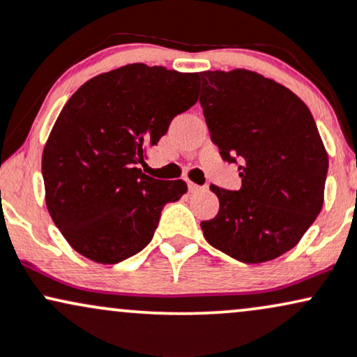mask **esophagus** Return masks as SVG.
I'll use <instances>...</instances> for the list:
<instances>
[{
    "instance_id": "esophagus-1",
    "label": "esophagus",
    "mask_w": 357,
    "mask_h": 357,
    "mask_svg": "<svg viewBox=\"0 0 357 357\" xmlns=\"http://www.w3.org/2000/svg\"><path fill=\"white\" fill-rule=\"evenodd\" d=\"M188 190H190L192 194H197V192H202L204 187L197 185V183H194V182H188Z\"/></svg>"
}]
</instances>
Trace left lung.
<instances>
[{
    "instance_id": "left-lung-1",
    "label": "left lung",
    "mask_w": 357,
    "mask_h": 357,
    "mask_svg": "<svg viewBox=\"0 0 357 357\" xmlns=\"http://www.w3.org/2000/svg\"><path fill=\"white\" fill-rule=\"evenodd\" d=\"M200 105L225 162H238V190L211 185L219 213L204 237L245 264L297 245L319 215L329 158L311 110L274 79L249 70L202 71Z\"/></svg>"
}]
</instances>
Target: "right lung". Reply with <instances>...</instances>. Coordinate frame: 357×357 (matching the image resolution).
<instances>
[{
  "label": "right lung",
  "mask_w": 357,
  "mask_h": 357,
  "mask_svg": "<svg viewBox=\"0 0 357 357\" xmlns=\"http://www.w3.org/2000/svg\"><path fill=\"white\" fill-rule=\"evenodd\" d=\"M199 73L144 63L88 79L71 95L41 158L46 207L78 254L116 264L152 241L165 204L187 192L183 180L142 174L145 150L197 102Z\"/></svg>",
  "instance_id": "1"
}]
</instances>
